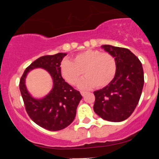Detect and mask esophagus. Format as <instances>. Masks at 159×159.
Wrapping results in <instances>:
<instances>
[{
    "label": "esophagus",
    "mask_w": 159,
    "mask_h": 159,
    "mask_svg": "<svg viewBox=\"0 0 159 159\" xmlns=\"http://www.w3.org/2000/svg\"><path fill=\"white\" fill-rule=\"evenodd\" d=\"M80 93H81V95H82V96H84V95H85V94H86V92H85V91H81Z\"/></svg>",
    "instance_id": "obj_1"
}]
</instances>
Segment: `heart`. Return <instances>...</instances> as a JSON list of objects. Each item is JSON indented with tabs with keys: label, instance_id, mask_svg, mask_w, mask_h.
<instances>
[{
	"label": "heart",
	"instance_id": "1",
	"mask_svg": "<svg viewBox=\"0 0 159 159\" xmlns=\"http://www.w3.org/2000/svg\"><path fill=\"white\" fill-rule=\"evenodd\" d=\"M84 73L85 76L80 82V89L104 87L114 79L116 71L114 58L108 53L98 50H87L77 54L74 61L66 58L61 66L63 77L69 84H77Z\"/></svg>",
	"mask_w": 159,
	"mask_h": 159
}]
</instances>
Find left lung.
<instances>
[{"mask_svg": "<svg viewBox=\"0 0 159 159\" xmlns=\"http://www.w3.org/2000/svg\"><path fill=\"white\" fill-rule=\"evenodd\" d=\"M114 58L116 71L108 85L94 92L93 109L104 120L119 122L127 119L138 105L144 84L143 66L129 49L101 45Z\"/></svg>", "mask_w": 159, "mask_h": 159, "instance_id": "obj_1", "label": "left lung"}]
</instances>
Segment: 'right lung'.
Returning a JSON list of instances; mask_svg holds the SVG:
<instances>
[{
	"label": "right lung",
	"mask_w": 159,
	"mask_h": 159,
	"mask_svg": "<svg viewBox=\"0 0 159 159\" xmlns=\"http://www.w3.org/2000/svg\"><path fill=\"white\" fill-rule=\"evenodd\" d=\"M66 55V53H58L38 58L25 69L19 83L28 115L37 125L50 131L63 129L72 122L82 98L79 91L65 82L61 76V62ZM34 68L46 70L53 80L51 91L40 99L32 97L25 86L27 75Z\"/></svg>",
	"instance_id": "right-lung-1"
}]
</instances>
